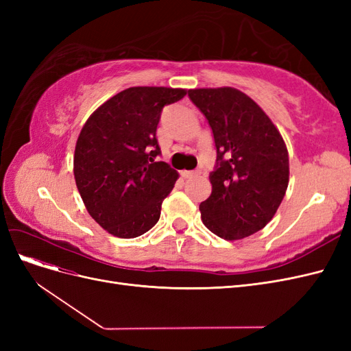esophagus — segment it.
<instances>
[{
    "instance_id": "obj_1",
    "label": "esophagus",
    "mask_w": 351,
    "mask_h": 351,
    "mask_svg": "<svg viewBox=\"0 0 351 351\" xmlns=\"http://www.w3.org/2000/svg\"><path fill=\"white\" fill-rule=\"evenodd\" d=\"M197 173L196 171H187V169H184V171H182V177L183 178H192V177H196Z\"/></svg>"
}]
</instances>
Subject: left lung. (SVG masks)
Segmentation results:
<instances>
[{
	"label": "left lung",
	"instance_id": "obj_1",
	"mask_svg": "<svg viewBox=\"0 0 351 351\" xmlns=\"http://www.w3.org/2000/svg\"><path fill=\"white\" fill-rule=\"evenodd\" d=\"M214 133L217 167L200 204L208 230L230 241L249 237L274 218L289 186V151L269 117L234 88L190 89Z\"/></svg>",
	"mask_w": 351,
	"mask_h": 351
}]
</instances>
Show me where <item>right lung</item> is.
Segmentation results:
<instances>
[{
  "instance_id": "1",
  "label": "right lung",
  "mask_w": 351,
  "mask_h": 351,
  "mask_svg": "<svg viewBox=\"0 0 351 351\" xmlns=\"http://www.w3.org/2000/svg\"><path fill=\"white\" fill-rule=\"evenodd\" d=\"M186 93L164 86L124 89L84 123L74 149V180L89 215L110 234L139 237L161 217L178 173L155 162L161 152L156 127L165 105Z\"/></svg>"
}]
</instances>
